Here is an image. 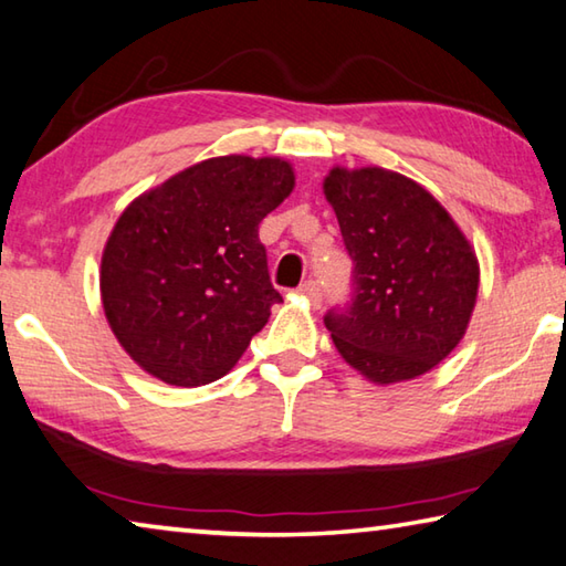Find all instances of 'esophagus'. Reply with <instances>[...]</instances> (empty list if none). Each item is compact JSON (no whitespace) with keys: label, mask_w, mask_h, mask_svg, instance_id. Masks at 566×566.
<instances>
[{"label":"esophagus","mask_w":566,"mask_h":566,"mask_svg":"<svg viewBox=\"0 0 566 566\" xmlns=\"http://www.w3.org/2000/svg\"><path fill=\"white\" fill-rule=\"evenodd\" d=\"M301 295H305V298L313 301V303H318V301H321L318 283H315V281H305V283L301 285Z\"/></svg>","instance_id":"1"}]
</instances>
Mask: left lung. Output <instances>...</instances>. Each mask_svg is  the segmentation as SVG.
<instances>
[{"mask_svg": "<svg viewBox=\"0 0 566 566\" xmlns=\"http://www.w3.org/2000/svg\"><path fill=\"white\" fill-rule=\"evenodd\" d=\"M323 193L355 263L348 311L325 315L340 358L375 385L420 378L468 333L480 261L418 181L380 166H333Z\"/></svg>", "mask_w": 566, "mask_h": 566, "instance_id": "obj_1", "label": "left lung"}]
</instances>
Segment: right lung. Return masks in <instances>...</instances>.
Returning a JSON list of instances; mask_svg holds the SVG:
<instances>
[{
    "label": "right lung",
    "instance_id": "1",
    "mask_svg": "<svg viewBox=\"0 0 566 566\" xmlns=\"http://www.w3.org/2000/svg\"><path fill=\"white\" fill-rule=\"evenodd\" d=\"M293 164L216 156L136 196L102 253L108 328L138 368L176 388L208 385L271 318L258 223L291 196Z\"/></svg>",
    "mask_w": 566,
    "mask_h": 566
}]
</instances>
